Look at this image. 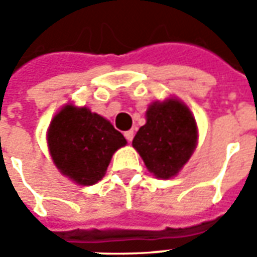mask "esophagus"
Masks as SVG:
<instances>
[{
    "mask_svg": "<svg viewBox=\"0 0 257 257\" xmlns=\"http://www.w3.org/2000/svg\"><path fill=\"white\" fill-rule=\"evenodd\" d=\"M125 139L128 140L129 143H131V142H132V140H134V136H135V132L134 131H132V129H131V131H126V132H125Z\"/></svg>",
    "mask_w": 257,
    "mask_h": 257,
    "instance_id": "esophagus-1",
    "label": "esophagus"
}]
</instances>
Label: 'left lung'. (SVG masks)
<instances>
[{
	"mask_svg": "<svg viewBox=\"0 0 257 257\" xmlns=\"http://www.w3.org/2000/svg\"><path fill=\"white\" fill-rule=\"evenodd\" d=\"M198 139L190 108L178 99L153 103L132 146L156 178L171 179L189 161Z\"/></svg>",
	"mask_w": 257,
	"mask_h": 257,
	"instance_id": "left-lung-1",
	"label": "left lung"
}]
</instances>
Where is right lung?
I'll use <instances>...</instances> for the list:
<instances>
[{"label":"right lung","mask_w":257,"mask_h":257,"mask_svg":"<svg viewBox=\"0 0 257 257\" xmlns=\"http://www.w3.org/2000/svg\"><path fill=\"white\" fill-rule=\"evenodd\" d=\"M125 145L122 134L88 107L66 104L48 129V147L55 165L79 186L101 180L112 154Z\"/></svg>","instance_id":"obj_1"}]
</instances>
